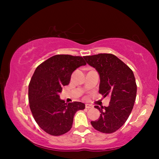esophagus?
<instances>
[{"label": "esophagus", "mask_w": 159, "mask_h": 159, "mask_svg": "<svg viewBox=\"0 0 159 159\" xmlns=\"http://www.w3.org/2000/svg\"><path fill=\"white\" fill-rule=\"evenodd\" d=\"M85 108L86 109H93V107L92 106V105H90V104H85Z\"/></svg>", "instance_id": "esophagus-1"}]
</instances>
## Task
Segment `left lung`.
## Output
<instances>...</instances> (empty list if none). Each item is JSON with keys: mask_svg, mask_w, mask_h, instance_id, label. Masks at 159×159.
Wrapping results in <instances>:
<instances>
[{"mask_svg": "<svg viewBox=\"0 0 159 159\" xmlns=\"http://www.w3.org/2000/svg\"><path fill=\"white\" fill-rule=\"evenodd\" d=\"M84 59L99 75V93L104 98L110 97L108 107L95 106L101 114L91 125L101 133H114L125 123L133 108L137 94L133 72L112 54L85 56Z\"/></svg>", "mask_w": 159, "mask_h": 159, "instance_id": "8db88e82", "label": "left lung"}]
</instances>
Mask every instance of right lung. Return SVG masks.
<instances>
[{
  "mask_svg": "<svg viewBox=\"0 0 159 159\" xmlns=\"http://www.w3.org/2000/svg\"><path fill=\"white\" fill-rule=\"evenodd\" d=\"M85 64L80 56L57 55L35 70L29 85V107L37 124L51 135L69 131L76 112L85 109L82 102L65 103L60 93L69 83L72 73Z\"/></svg>",
  "mask_w": 159,
  "mask_h": 159,
  "instance_id": "1",
  "label": "right lung"
}]
</instances>
